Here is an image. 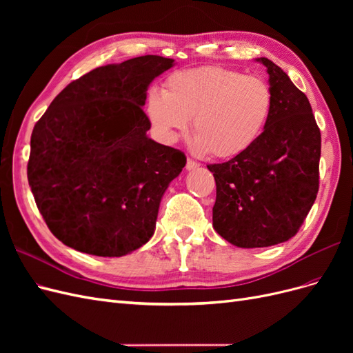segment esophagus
<instances>
[{"mask_svg":"<svg viewBox=\"0 0 353 353\" xmlns=\"http://www.w3.org/2000/svg\"><path fill=\"white\" fill-rule=\"evenodd\" d=\"M200 165L197 162H194L193 159H187V165H185V169L187 170H193V169H197Z\"/></svg>","mask_w":353,"mask_h":353,"instance_id":"34e87169","label":"esophagus"}]
</instances>
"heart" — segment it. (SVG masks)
<instances>
[{
    "label": "heart",
    "instance_id": "obj_1",
    "mask_svg": "<svg viewBox=\"0 0 353 353\" xmlns=\"http://www.w3.org/2000/svg\"><path fill=\"white\" fill-rule=\"evenodd\" d=\"M274 108L268 82L219 66L178 70L163 92L152 91L147 116L166 143L176 140L191 119L194 148L218 159L248 152L259 140Z\"/></svg>",
    "mask_w": 353,
    "mask_h": 353
}]
</instances>
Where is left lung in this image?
<instances>
[{"instance_id": "left-lung-1", "label": "left lung", "mask_w": 353, "mask_h": 353, "mask_svg": "<svg viewBox=\"0 0 353 353\" xmlns=\"http://www.w3.org/2000/svg\"><path fill=\"white\" fill-rule=\"evenodd\" d=\"M274 108L259 140L228 162L208 165L215 176L213 228L237 248H268L292 239L316 199L321 132L306 95L287 73L261 57Z\"/></svg>"}]
</instances>
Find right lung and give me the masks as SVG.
<instances>
[{
    "mask_svg": "<svg viewBox=\"0 0 353 353\" xmlns=\"http://www.w3.org/2000/svg\"><path fill=\"white\" fill-rule=\"evenodd\" d=\"M172 59L141 56L70 82L35 123L28 181L50 231L69 248L119 258L152 239L183 152L147 137L148 85Z\"/></svg>",
    "mask_w": 353,
    "mask_h": 353,
    "instance_id": "obj_1",
    "label": "right lung"
}]
</instances>
